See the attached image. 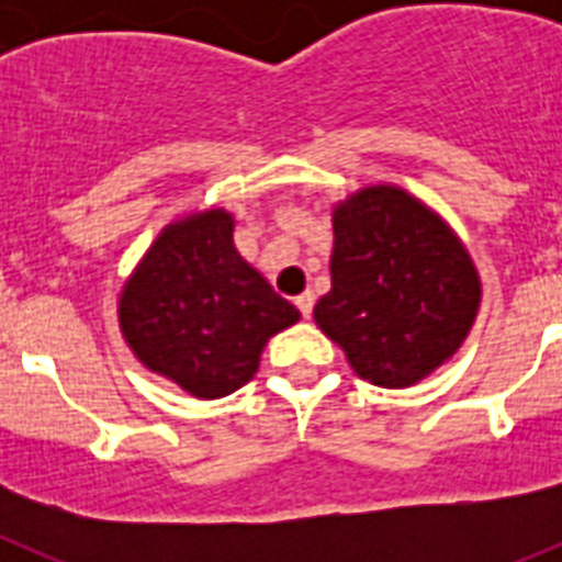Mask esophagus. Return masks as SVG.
<instances>
[{
    "label": "esophagus",
    "instance_id": "obj_1",
    "mask_svg": "<svg viewBox=\"0 0 562 562\" xmlns=\"http://www.w3.org/2000/svg\"><path fill=\"white\" fill-rule=\"evenodd\" d=\"M295 306H297V312H301V315L310 317L312 315V306H315V295H312V292H304V295H297L295 297Z\"/></svg>",
    "mask_w": 562,
    "mask_h": 562
}]
</instances>
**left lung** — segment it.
Instances as JSON below:
<instances>
[{
	"label": "left lung",
	"mask_w": 562,
	"mask_h": 562,
	"mask_svg": "<svg viewBox=\"0 0 562 562\" xmlns=\"http://www.w3.org/2000/svg\"><path fill=\"white\" fill-rule=\"evenodd\" d=\"M331 290L315 324L357 376L408 389L473 329L481 281L453 227L396 186H369L331 211Z\"/></svg>",
	"instance_id": "1"
}]
</instances>
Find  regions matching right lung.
<instances>
[{
    "instance_id": "obj_1",
    "label": "right lung",
    "mask_w": 562,
    "mask_h": 562,
    "mask_svg": "<svg viewBox=\"0 0 562 562\" xmlns=\"http://www.w3.org/2000/svg\"><path fill=\"white\" fill-rule=\"evenodd\" d=\"M297 317L238 256L225 207L162 227L117 301L134 357L200 400H220L250 382L267 340Z\"/></svg>"
}]
</instances>
